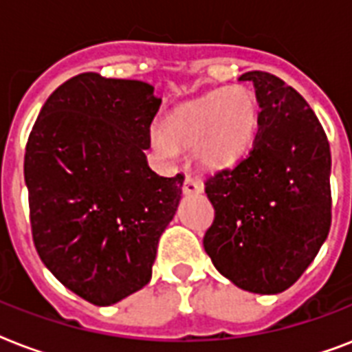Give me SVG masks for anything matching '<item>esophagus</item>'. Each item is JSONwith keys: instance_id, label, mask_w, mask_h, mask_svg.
<instances>
[{"instance_id": "obj_1", "label": "esophagus", "mask_w": 352, "mask_h": 352, "mask_svg": "<svg viewBox=\"0 0 352 352\" xmlns=\"http://www.w3.org/2000/svg\"><path fill=\"white\" fill-rule=\"evenodd\" d=\"M204 186L199 181L192 179V177H186V181L182 184V193L184 195H199V193H203Z\"/></svg>"}]
</instances>
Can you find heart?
Returning <instances> with one entry per match:
<instances>
[{"label": "heart", "instance_id": "heart-1", "mask_svg": "<svg viewBox=\"0 0 352 352\" xmlns=\"http://www.w3.org/2000/svg\"><path fill=\"white\" fill-rule=\"evenodd\" d=\"M259 127V104L246 87L217 89L188 102L151 133V144L162 155L197 148L204 168L230 170L245 159Z\"/></svg>", "mask_w": 352, "mask_h": 352}]
</instances>
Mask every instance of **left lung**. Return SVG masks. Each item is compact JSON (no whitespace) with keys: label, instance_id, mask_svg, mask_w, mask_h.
<instances>
[{"label":"left lung","instance_id":"8db88e82","mask_svg":"<svg viewBox=\"0 0 352 352\" xmlns=\"http://www.w3.org/2000/svg\"><path fill=\"white\" fill-rule=\"evenodd\" d=\"M252 82L259 127L250 155L206 181L215 219L203 245L235 287L279 294L314 261L331 228V149L305 98L265 71Z\"/></svg>","mask_w":352,"mask_h":352}]
</instances>
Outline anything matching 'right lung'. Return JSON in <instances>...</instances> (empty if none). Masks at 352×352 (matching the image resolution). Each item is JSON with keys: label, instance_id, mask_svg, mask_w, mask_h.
Returning a JSON list of instances; mask_svg holds the SVG:
<instances>
[{"label": "right lung", "instance_id": "obj_1", "mask_svg": "<svg viewBox=\"0 0 352 352\" xmlns=\"http://www.w3.org/2000/svg\"><path fill=\"white\" fill-rule=\"evenodd\" d=\"M140 80L73 76L41 107L25 149L32 239L54 278L107 307L149 283L184 177L148 166L160 107Z\"/></svg>", "mask_w": 352, "mask_h": 352}]
</instances>
